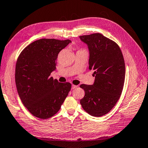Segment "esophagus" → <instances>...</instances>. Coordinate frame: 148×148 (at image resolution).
I'll list each match as a JSON object with an SVG mask.
<instances>
[{
  "instance_id": "34e87169",
  "label": "esophagus",
  "mask_w": 148,
  "mask_h": 148,
  "mask_svg": "<svg viewBox=\"0 0 148 148\" xmlns=\"http://www.w3.org/2000/svg\"><path fill=\"white\" fill-rule=\"evenodd\" d=\"M77 87H78V86H77V85H73V84L72 86H71V89H73V90L75 89V88H77Z\"/></svg>"
}]
</instances>
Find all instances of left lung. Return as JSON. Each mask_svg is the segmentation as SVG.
<instances>
[{
    "mask_svg": "<svg viewBox=\"0 0 148 148\" xmlns=\"http://www.w3.org/2000/svg\"><path fill=\"white\" fill-rule=\"evenodd\" d=\"M89 51V69L94 71L92 85L81 84L85 95L80 101L91 116L109 112L120 99L125 75L123 56L117 43L99 33L79 36Z\"/></svg>",
    "mask_w": 148,
    "mask_h": 148,
    "instance_id": "1",
    "label": "left lung"
}]
</instances>
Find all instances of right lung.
Here are the masks:
<instances>
[{
	"instance_id": "right-lung-1",
	"label": "right lung",
	"mask_w": 148,
	"mask_h": 148,
	"mask_svg": "<svg viewBox=\"0 0 148 148\" xmlns=\"http://www.w3.org/2000/svg\"><path fill=\"white\" fill-rule=\"evenodd\" d=\"M69 43V40L40 39L26 47L18 57L15 75L18 94L36 117L54 116L71 90L69 82L61 83L50 76L56 70L60 51Z\"/></svg>"
}]
</instances>
